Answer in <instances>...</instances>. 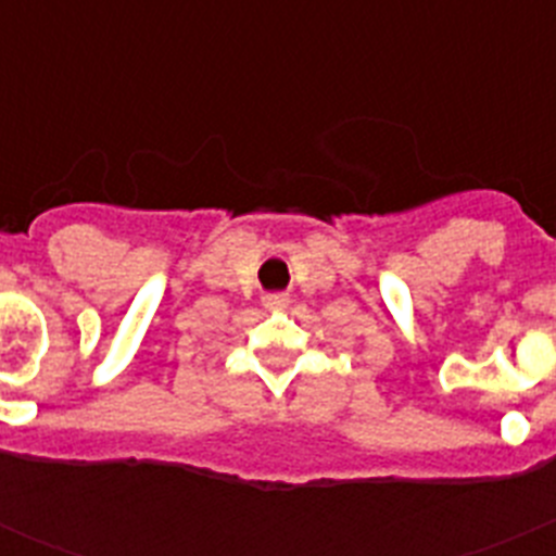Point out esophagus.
<instances>
[{
	"instance_id": "obj_1",
	"label": "esophagus",
	"mask_w": 556,
	"mask_h": 556,
	"mask_svg": "<svg viewBox=\"0 0 556 556\" xmlns=\"http://www.w3.org/2000/svg\"><path fill=\"white\" fill-rule=\"evenodd\" d=\"M264 306H267V308H287L289 298H287V294H267V298H264Z\"/></svg>"
}]
</instances>
